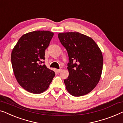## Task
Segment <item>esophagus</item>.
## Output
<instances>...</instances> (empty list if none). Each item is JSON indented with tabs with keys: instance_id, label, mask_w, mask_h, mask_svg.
<instances>
[{
	"instance_id": "esophagus-1",
	"label": "esophagus",
	"mask_w": 123,
	"mask_h": 123,
	"mask_svg": "<svg viewBox=\"0 0 123 123\" xmlns=\"http://www.w3.org/2000/svg\"><path fill=\"white\" fill-rule=\"evenodd\" d=\"M62 69H56V72L58 74H59V73H60L62 72Z\"/></svg>"
}]
</instances>
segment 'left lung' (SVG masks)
Instances as JSON below:
<instances>
[{
  "mask_svg": "<svg viewBox=\"0 0 123 123\" xmlns=\"http://www.w3.org/2000/svg\"><path fill=\"white\" fill-rule=\"evenodd\" d=\"M58 38L69 56V76L64 80L66 89L74 97L86 95L100 80L102 53L92 38L78 32L59 33Z\"/></svg>",
  "mask_w": 123,
  "mask_h": 123,
  "instance_id": "left-lung-1",
  "label": "left lung"
}]
</instances>
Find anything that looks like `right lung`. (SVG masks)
Segmentation results:
<instances>
[{
  "label": "right lung",
  "instance_id": "add662e5",
  "mask_svg": "<svg viewBox=\"0 0 123 123\" xmlns=\"http://www.w3.org/2000/svg\"><path fill=\"white\" fill-rule=\"evenodd\" d=\"M53 35V32L47 31L29 32L21 37L12 50L11 61L16 79L31 93L45 91L55 75L54 71L42 64Z\"/></svg>",
  "mask_w": 123,
  "mask_h": 123
}]
</instances>
